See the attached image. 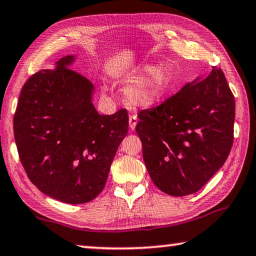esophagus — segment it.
I'll list each match as a JSON object with an SVG mask.
<instances>
[{"label":"esophagus","instance_id":"34e87169","mask_svg":"<svg viewBox=\"0 0 256 256\" xmlns=\"http://www.w3.org/2000/svg\"><path fill=\"white\" fill-rule=\"evenodd\" d=\"M137 124V118L136 116H129V128L132 129V130H134L135 127Z\"/></svg>","mask_w":256,"mask_h":256}]
</instances>
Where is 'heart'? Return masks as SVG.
Masks as SVG:
<instances>
[{
  "label": "heart",
  "mask_w": 256,
  "mask_h": 256,
  "mask_svg": "<svg viewBox=\"0 0 256 256\" xmlns=\"http://www.w3.org/2000/svg\"><path fill=\"white\" fill-rule=\"evenodd\" d=\"M173 82V69L170 64L154 68L146 64L136 66L124 80L126 100L132 106L149 108L168 94Z\"/></svg>",
  "instance_id": "heart-1"
}]
</instances>
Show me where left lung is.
<instances>
[{"label":"left lung","mask_w":256,"mask_h":256,"mask_svg":"<svg viewBox=\"0 0 256 256\" xmlns=\"http://www.w3.org/2000/svg\"><path fill=\"white\" fill-rule=\"evenodd\" d=\"M234 116V97L214 66L159 106L140 110L136 132L156 186L172 196L201 190L228 157Z\"/></svg>","instance_id":"8db88e82"}]
</instances>
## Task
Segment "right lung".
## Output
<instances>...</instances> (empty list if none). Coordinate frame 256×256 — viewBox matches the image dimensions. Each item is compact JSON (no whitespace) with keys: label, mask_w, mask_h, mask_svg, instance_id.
Returning <instances> with one entry per match:
<instances>
[{"label":"right lung","mask_w":256,"mask_h":256,"mask_svg":"<svg viewBox=\"0 0 256 256\" xmlns=\"http://www.w3.org/2000/svg\"><path fill=\"white\" fill-rule=\"evenodd\" d=\"M74 55L54 69L32 75L14 116V140L31 182L58 201L80 204L100 194L121 140L128 113L102 116L90 80L70 69Z\"/></svg>","instance_id":"add662e5"}]
</instances>
